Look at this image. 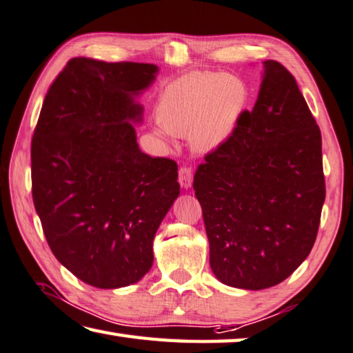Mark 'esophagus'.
<instances>
[{
  "label": "esophagus",
  "mask_w": 353,
  "mask_h": 353,
  "mask_svg": "<svg viewBox=\"0 0 353 353\" xmlns=\"http://www.w3.org/2000/svg\"><path fill=\"white\" fill-rule=\"evenodd\" d=\"M192 180H194L192 170H190L189 167H181L180 172H178V181H180L181 188L189 189L190 186H192Z\"/></svg>",
  "instance_id": "34e87169"
}]
</instances>
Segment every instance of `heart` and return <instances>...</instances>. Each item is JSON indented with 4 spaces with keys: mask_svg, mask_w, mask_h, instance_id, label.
I'll return each mask as SVG.
<instances>
[{
    "mask_svg": "<svg viewBox=\"0 0 353 353\" xmlns=\"http://www.w3.org/2000/svg\"><path fill=\"white\" fill-rule=\"evenodd\" d=\"M250 90L232 74H192L175 80L157 103L153 133L169 141L170 133L189 134L190 147L209 153L232 138L248 108Z\"/></svg>",
    "mask_w": 353,
    "mask_h": 353,
    "instance_id": "heart-1",
    "label": "heart"
}]
</instances>
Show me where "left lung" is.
<instances>
[{
	"label": "left lung",
	"instance_id": "left-lung-1",
	"mask_svg": "<svg viewBox=\"0 0 353 353\" xmlns=\"http://www.w3.org/2000/svg\"><path fill=\"white\" fill-rule=\"evenodd\" d=\"M194 178L225 285L274 287L310 254L325 200L321 132L294 77L265 60L254 108Z\"/></svg>",
	"mask_w": 353,
	"mask_h": 353
}]
</instances>
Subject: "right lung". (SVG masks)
Wrapping results in <instances>:
<instances>
[{"instance_id": "1", "label": "right lung", "mask_w": 353, "mask_h": 353, "mask_svg": "<svg viewBox=\"0 0 353 353\" xmlns=\"http://www.w3.org/2000/svg\"><path fill=\"white\" fill-rule=\"evenodd\" d=\"M150 63L76 57L54 80L34 132L32 199L48 245L88 285L122 288L153 265V239L180 195L178 165L139 148Z\"/></svg>"}]
</instances>
